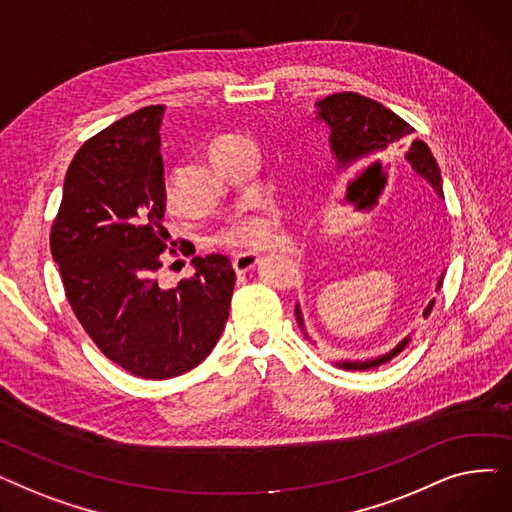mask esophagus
Returning a JSON list of instances; mask_svg holds the SVG:
<instances>
[{"mask_svg":"<svg viewBox=\"0 0 512 512\" xmlns=\"http://www.w3.org/2000/svg\"><path fill=\"white\" fill-rule=\"evenodd\" d=\"M257 265H259V255L257 253H238L232 259V267H234L236 274H247V272L255 270Z\"/></svg>","mask_w":512,"mask_h":512,"instance_id":"esophagus-1","label":"esophagus"}]
</instances>
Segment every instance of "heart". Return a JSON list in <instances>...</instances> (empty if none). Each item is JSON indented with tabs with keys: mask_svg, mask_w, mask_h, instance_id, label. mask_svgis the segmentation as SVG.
Returning a JSON list of instances; mask_svg holds the SVG:
<instances>
[{
	"mask_svg": "<svg viewBox=\"0 0 512 512\" xmlns=\"http://www.w3.org/2000/svg\"><path fill=\"white\" fill-rule=\"evenodd\" d=\"M240 139L234 137H224L213 141L211 145V157H218L226 147L236 143ZM166 205L174 203V195L170 191V186H166ZM276 213L274 211H263L255 215H240V218H232L218 234H215V242L224 247L232 249H259L265 247L276 234Z\"/></svg>",
	"mask_w": 512,
	"mask_h": 512,
	"instance_id": "heart-1",
	"label": "heart"
}]
</instances>
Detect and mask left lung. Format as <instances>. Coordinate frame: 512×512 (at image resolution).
I'll list each match as a JSON object with an SVG mask.
<instances>
[{"label":"left lung","instance_id":"1","mask_svg":"<svg viewBox=\"0 0 512 512\" xmlns=\"http://www.w3.org/2000/svg\"><path fill=\"white\" fill-rule=\"evenodd\" d=\"M315 107H317L315 120L326 122L330 128V147L340 170L351 168L369 157L392 155L407 148L405 159L409 161L415 174H419L421 178H425L429 184H432L438 197L444 199L442 176H440L436 157L423 141L413 139L415 128L400 116H396L392 110H388V107L351 91L328 95L326 99L317 101ZM442 282H444V274H440L436 290H440ZM434 303L436 299L429 301V305L423 311V317L432 313ZM294 313H297L299 326L305 332L303 313L299 305L294 307ZM409 340H411V334L407 338H402L386 355L365 359V361H336L334 365L348 371L375 369L394 359L400 351H405Z\"/></svg>","mask_w":512,"mask_h":512}]
</instances>
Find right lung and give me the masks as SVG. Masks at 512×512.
I'll return each instance as SVG.
<instances>
[{"mask_svg":"<svg viewBox=\"0 0 512 512\" xmlns=\"http://www.w3.org/2000/svg\"><path fill=\"white\" fill-rule=\"evenodd\" d=\"M164 110L147 105L76 151L49 236L80 326L107 359L145 380L176 378L213 351L236 282L230 259L215 253L195 257V276L176 288L157 282L170 240L161 226Z\"/></svg>","mask_w":512,"mask_h":512,"instance_id":"obj_1","label":"right lung"}]
</instances>
